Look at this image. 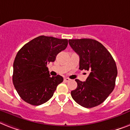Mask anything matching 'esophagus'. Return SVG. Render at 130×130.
I'll use <instances>...</instances> for the list:
<instances>
[{
  "mask_svg": "<svg viewBox=\"0 0 130 130\" xmlns=\"http://www.w3.org/2000/svg\"><path fill=\"white\" fill-rule=\"evenodd\" d=\"M64 81H65V82H69L70 80L68 78H64Z\"/></svg>",
  "mask_w": 130,
  "mask_h": 130,
  "instance_id": "obj_1",
  "label": "esophagus"
}]
</instances>
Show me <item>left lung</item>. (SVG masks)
Returning <instances> with one entry per match:
<instances>
[{
	"instance_id": "8db88e82",
	"label": "left lung",
	"mask_w": 130,
	"mask_h": 130,
	"mask_svg": "<svg viewBox=\"0 0 130 130\" xmlns=\"http://www.w3.org/2000/svg\"><path fill=\"white\" fill-rule=\"evenodd\" d=\"M68 42L80 57L79 69L90 72L85 82L76 79L78 86L71 92L72 97L84 108L101 104L115 87L118 74L115 61L109 51L96 40L72 39Z\"/></svg>"
}]
</instances>
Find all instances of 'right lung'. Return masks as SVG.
<instances>
[{
	"instance_id": "right-lung-1",
	"label": "right lung",
	"mask_w": 130,
	"mask_h": 130,
	"mask_svg": "<svg viewBox=\"0 0 130 130\" xmlns=\"http://www.w3.org/2000/svg\"><path fill=\"white\" fill-rule=\"evenodd\" d=\"M67 46V39L40 36L18 52L13 63L12 82L24 102L39 106L52 97L64 79L60 75L50 77L47 64L54 62L58 54Z\"/></svg>"
}]
</instances>
